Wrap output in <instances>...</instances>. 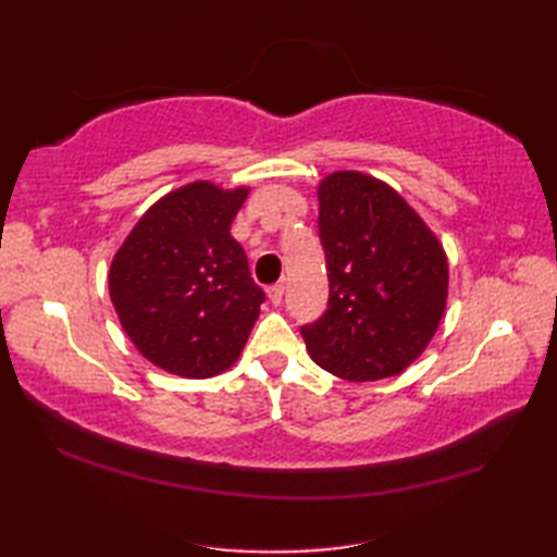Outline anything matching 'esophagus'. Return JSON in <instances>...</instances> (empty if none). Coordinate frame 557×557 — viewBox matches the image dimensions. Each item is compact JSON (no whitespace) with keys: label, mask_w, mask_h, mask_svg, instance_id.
Instances as JSON below:
<instances>
[{"label":"esophagus","mask_w":557,"mask_h":557,"mask_svg":"<svg viewBox=\"0 0 557 557\" xmlns=\"http://www.w3.org/2000/svg\"><path fill=\"white\" fill-rule=\"evenodd\" d=\"M282 294H285V287L282 285H272V287H268V299H270V304H280L282 301Z\"/></svg>","instance_id":"1"}]
</instances>
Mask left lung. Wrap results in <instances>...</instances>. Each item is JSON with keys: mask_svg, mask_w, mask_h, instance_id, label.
<instances>
[{"mask_svg": "<svg viewBox=\"0 0 557 557\" xmlns=\"http://www.w3.org/2000/svg\"><path fill=\"white\" fill-rule=\"evenodd\" d=\"M327 311L301 335L311 359L342 381L401 373L429 347L447 306V256L393 186L339 170L318 184Z\"/></svg>", "mask_w": 557, "mask_h": 557, "instance_id": "1", "label": "left lung"}]
</instances>
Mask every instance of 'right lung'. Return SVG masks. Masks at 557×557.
Returning <instances> with one entry per match:
<instances>
[{"label": "right lung", "instance_id": "add662e5", "mask_svg": "<svg viewBox=\"0 0 557 557\" xmlns=\"http://www.w3.org/2000/svg\"><path fill=\"white\" fill-rule=\"evenodd\" d=\"M251 188L191 182L156 200L110 265L128 339L158 369L212 377L236 363L265 294L230 234Z\"/></svg>", "mask_w": 557, "mask_h": 557}]
</instances>
